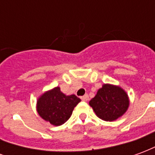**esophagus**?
<instances>
[{
    "mask_svg": "<svg viewBox=\"0 0 155 155\" xmlns=\"http://www.w3.org/2000/svg\"><path fill=\"white\" fill-rule=\"evenodd\" d=\"M81 101H87L88 100H89V95H88V94H84V95H83V96H81Z\"/></svg>",
    "mask_w": 155,
    "mask_h": 155,
    "instance_id": "esophagus-1",
    "label": "esophagus"
}]
</instances>
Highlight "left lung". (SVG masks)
Wrapping results in <instances>:
<instances>
[{
  "label": "left lung",
  "mask_w": 155,
  "mask_h": 155,
  "mask_svg": "<svg viewBox=\"0 0 155 155\" xmlns=\"http://www.w3.org/2000/svg\"><path fill=\"white\" fill-rule=\"evenodd\" d=\"M89 104L100 119L113 121L126 112L130 101L128 94L122 88L104 84Z\"/></svg>",
  "instance_id": "8db88e82"
}]
</instances>
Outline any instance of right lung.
I'll use <instances>...</instances> for the list:
<instances>
[{
  "mask_svg": "<svg viewBox=\"0 0 155 155\" xmlns=\"http://www.w3.org/2000/svg\"><path fill=\"white\" fill-rule=\"evenodd\" d=\"M80 102L81 99L76 95H65L61 91V88L55 87L39 98L36 109L43 120L58 126L70 119L74 108Z\"/></svg>",
  "mask_w": 155,
  "mask_h": 155,
  "instance_id": "right-lung-1",
  "label": "right lung"
}]
</instances>
